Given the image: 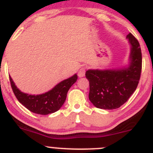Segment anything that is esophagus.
Wrapping results in <instances>:
<instances>
[{
    "label": "esophagus",
    "instance_id": "esophagus-1",
    "mask_svg": "<svg viewBox=\"0 0 153 153\" xmlns=\"http://www.w3.org/2000/svg\"><path fill=\"white\" fill-rule=\"evenodd\" d=\"M85 73H86V69L85 68H81L80 69V70L78 71V76L80 77V78H82V77H84V75H85Z\"/></svg>",
    "mask_w": 153,
    "mask_h": 153
}]
</instances>
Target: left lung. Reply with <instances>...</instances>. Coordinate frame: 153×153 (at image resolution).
<instances>
[{"label": "left lung", "mask_w": 153, "mask_h": 153, "mask_svg": "<svg viewBox=\"0 0 153 153\" xmlns=\"http://www.w3.org/2000/svg\"><path fill=\"white\" fill-rule=\"evenodd\" d=\"M130 44L129 64L112 69H88L89 99L97 108L114 109L127 101L138 86L141 77L142 56L138 40L131 33L126 35Z\"/></svg>", "instance_id": "1"}]
</instances>
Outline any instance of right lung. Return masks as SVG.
<instances>
[{"label":"right lung","mask_w":153,"mask_h":153,"mask_svg":"<svg viewBox=\"0 0 153 153\" xmlns=\"http://www.w3.org/2000/svg\"><path fill=\"white\" fill-rule=\"evenodd\" d=\"M77 79L78 75L75 74L70 78L61 81L51 90L35 95L21 92L10 76L12 91L18 101L29 111L39 115H48L61 109L66 101L68 90L76 82Z\"/></svg>","instance_id":"right-lung-1"}]
</instances>
